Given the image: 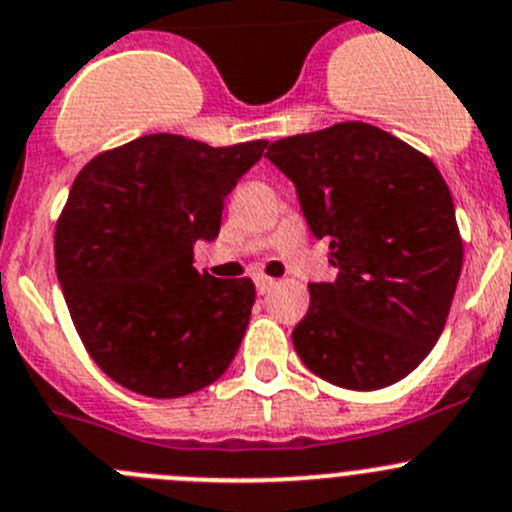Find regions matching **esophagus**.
<instances>
[{
    "instance_id": "34e87169",
    "label": "esophagus",
    "mask_w": 512,
    "mask_h": 512,
    "mask_svg": "<svg viewBox=\"0 0 512 512\" xmlns=\"http://www.w3.org/2000/svg\"><path fill=\"white\" fill-rule=\"evenodd\" d=\"M255 285H257V292H260V295H267V292L275 287V280H272V277H267V275H257Z\"/></svg>"
}]
</instances>
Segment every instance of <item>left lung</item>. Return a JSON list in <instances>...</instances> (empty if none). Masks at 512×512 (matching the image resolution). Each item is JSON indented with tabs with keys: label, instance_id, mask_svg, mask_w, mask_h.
Listing matches in <instances>:
<instances>
[{
	"label": "left lung",
	"instance_id": "1",
	"mask_svg": "<svg viewBox=\"0 0 512 512\" xmlns=\"http://www.w3.org/2000/svg\"><path fill=\"white\" fill-rule=\"evenodd\" d=\"M267 160L297 187L335 282L310 285L300 360L347 390H380L428 357L463 270L453 195L428 155L367 122L282 137Z\"/></svg>",
	"mask_w": 512,
	"mask_h": 512
}]
</instances>
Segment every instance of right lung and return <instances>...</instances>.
<instances>
[{"label": "right lung", "mask_w": 512, "mask_h": 512, "mask_svg": "<svg viewBox=\"0 0 512 512\" xmlns=\"http://www.w3.org/2000/svg\"><path fill=\"white\" fill-rule=\"evenodd\" d=\"M267 140L210 147L145 135L82 167L54 232V262L77 335L117 385L182 398L215 382L240 350L255 305L250 277L200 272L225 197Z\"/></svg>", "instance_id": "right-lung-1"}]
</instances>
